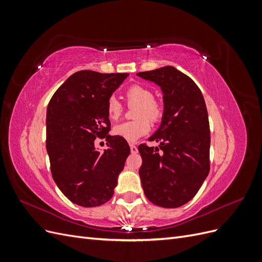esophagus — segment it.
Returning <instances> with one entry per match:
<instances>
[{
  "label": "esophagus",
  "instance_id": "esophagus-1",
  "mask_svg": "<svg viewBox=\"0 0 262 262\" xmlns=\"http://www.w3.org/2000/svg\"><path fill=\"white\" fill-rule=\"evenodd\" d=\"M130 149H131V153L132 154H136L138 153V147L134 145V144H130Z\"/></svg>",
  "mask_w": 262,
  "mask_h": 262
}]
</instances>
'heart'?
I'll list each match as a JSON object with an SVG mask.
<instances>
[{
  "instance_id": "obj_1",
  "label": "heart",
  "mask_w": 262,
  "mask_h": 262,
  "mask_svg": "<svg viewBox=\"0 0 262 262\" xmlns=\"http://www.w3.org/2000/svg\"><path fill=\"white\" fill-rule=\"evenodd\" d=\"M126 99L131 105L138 104L134 109L136 119L115 125V136L128 142H136L145 136L150 130V122L156 121L162 116V107L153 98V93L141 85H132L125 92ZM107 114L112 120H117L121 116L122 104L116 96H110L107 100Z\"/></svg>"
}]
</instances>
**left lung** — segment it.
I'll return each mask as SVG.
<instances>
[{
  "label": "left lung",
  "instance_id": "8db88e82",
  "mask_svg": "<svg viewBox=\"0 0 262 262\" xmlns=\"http://www.w3.org/2000/svg\"><path fill=\"white\" fill-rule=\"evenodd\" d=\"M137 75L160 86L164 100L162 123L148 139L160 142V147L139 146L142 187L158 207L179 208L196 194L210 171V124L203 95L173 67Z\"/></svg>",
  "mask_w": 262,
  "mask_h": 262
}]
</instances>
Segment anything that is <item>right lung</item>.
I'll return each mask as SVG.
<instances>
[{"instance_id":"add662e5","label":"right lung","mask_w":262,"mask_h":262,"mask_svg":"<svg viewBox=\"0 0 262 262\" xmlns=\"http://www.w3.org/2000/svg\"><path fill=\"white\" fill-rule=\"evenodd\" d=\"M128 73L102 74L84 70L71 75L47 108V152L52 178L70 201L85 208L112 199L118 176L130 154L128 142L109 136L107 100ZM96 136L108 148L94 147Z\"/></svg>"}]
</instances>
